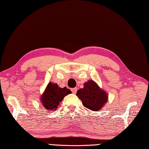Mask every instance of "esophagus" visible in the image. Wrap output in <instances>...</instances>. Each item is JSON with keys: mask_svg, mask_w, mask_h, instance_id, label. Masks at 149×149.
<instances>
[{"mask_svg": "<svg viewBox=\"0 0 149 149\" xmlns=\"http://www.w3.org/2000/svg\"><path fill=\"white\" fill-rule=\"evenodd\" d=\"M71 90H72L73 94H76L77 89V88H72Z\"/></svg>", "mask_w": 149, "mask_h": 149, "instance_id": "1", "label": "esophagus"}]
</instances>
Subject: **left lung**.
Returning a JSON list of instances; mask_svg holds the SVG:
<instances>
[{
    "instance_id": "8db88e82",
    "label": "left lung",
    "mask_w": 149,
    "mask_h": 149,
    "mask_svg": "<svg viewBox=\"0 0 149 149\" xmlns=\"http://www.w3.org/2000/svg\"><path fill=\"white\" fill-rule=\"evenodd\" d=\"M76 95L84 107L95 112L101 110L108 100L106 92L92 80L84 83V88L78 90Z\"/></svg>"
}]
</instances>
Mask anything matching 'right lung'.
<instances>
[{"label":"right lung","instance_id":"obj_1","mask_svg":"<svg viewBox=\"0 0 149 149\" xmlns=\"http://www.w3.org/2000/svg\"><path fill=\"white\" fill-rule=\"evenodd\" d=\"M71 93L70 90L67 89L66 87L62 88L58 86L57 84L49 83L40 97V100L46 111H55L63 98Z\"/></svg>","mask_w":149,"mask_h":149}]
</instances>
